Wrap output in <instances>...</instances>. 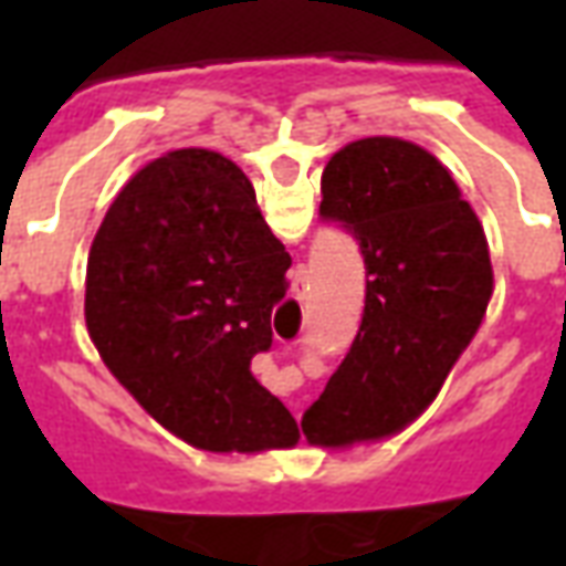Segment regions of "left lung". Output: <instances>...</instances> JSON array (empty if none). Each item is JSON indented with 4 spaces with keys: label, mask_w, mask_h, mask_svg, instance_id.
<instances>
[{
    "label": "left lung",
    "mask_w": 566,
    "mask_h": 566,
    "mask_svg": "<svg viewBox=\"0 0 566 566\" xmlns=\"http://www.w3.org/2000/svg\"><path fill=\"white\" fill-rule=\"evenodd\" d=\"M321 214L348 227L367 266L352 352L303 416L312 446L348 449L412 424L437 400L494 294L482 221L416 142L367 136L333 154Z\"/></svg>",
    "instance_id": "1"
}]
</instances>
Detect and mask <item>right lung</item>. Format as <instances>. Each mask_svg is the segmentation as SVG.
I'll return each instance as SVG.
<instances>
[{"label": "right lung", "instance_id": "obj_1", "mask_svg": "<svg viewBox=\"0 0 566 566\" xmlns=\"http://www.w3.org/2000/svg\"><path fill=\"white\" fill-rule=\"evenodd\" d=\"M287 266L230 157L166 150L120 187L93 235L87 333L136 403L187 446L294 449V416L251 373L272 345Z\"/></svg>", "mask_w": 566, "mask_h": 566}]
</instances>
